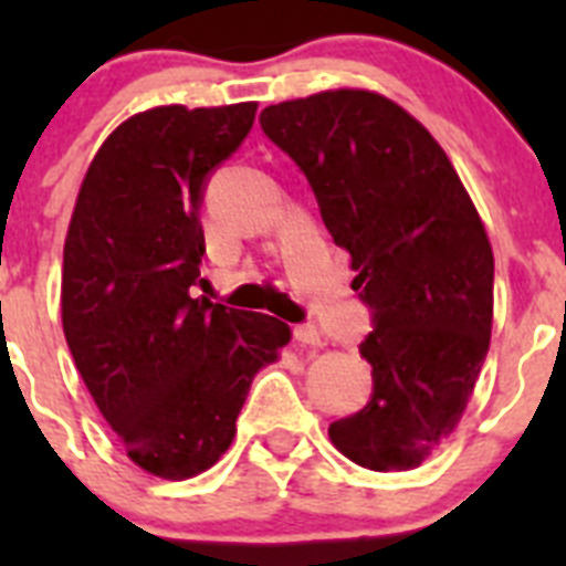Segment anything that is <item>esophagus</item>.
Returning <instances> with one entry per match:
<instances>
[{"instance_id": "1", "label": "esophagus", "mask_w": 566, "mask_h": 566, "mask_svg": "<svg viewBox=\"0 0 566 566\" xmlns=\"http://www.w3.org/2000/svg\"><path fill=\"white\" fill-rule=\"evenodd\" d=\"M294 339H297L303 348H319L323 345V337L314 326H294Z\"/></svg>"}]
</instances>
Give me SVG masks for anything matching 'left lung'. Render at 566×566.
<instances>
[{
	"label": "left lung",
	"mask_w": 566,
	"mask_h": 566,
	"mask_svg": "<svg viewBox=\"0 0 566 566\" xmlns=\"http://www.w3.org/2000/svg\"><path fill=\"white\" fill-rule=\"evenodd\" d=\"M260 127L306 172L374 314L359 345L374 394L328 437L368 470L419 468L457 431L488 357L493 249L482 218L437 138L374 90L272 104Z\"/></svg>",
	"instance_id": "8db88e82"
}]
</instances>
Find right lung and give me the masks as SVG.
Wrapping results in <instances>:
<instances>
[{"label": "right lung", "instance_id": "obj_1", "mask_svg": "<svg viewBox=\"0 0 566 566\" xmlns=\"http://www.w3.org/2000/svg\"><path fill=\"white\" fill-rule=\"evenodd\" d=\"M258 102L135 113L90 161L64 240L70 354L127 457L169 482L212 468L260 368L292 328L192 297L207 175L240 147Z\"/></svg>", "mask_w": 566, "mask_h": 566}]
</instances>
